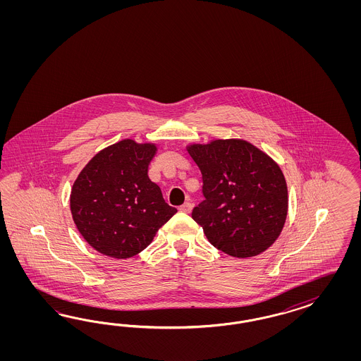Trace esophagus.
I'll use <instances>...</instances> for the list:
<instances>
[{
  "label": "esophagus",
  "mask_w": 361,
  "mask_h": 361,
  "mask_svg": "<svg viewBox=\"0 0 361 361\" xmlns=\"http://www.w3.org/2000/svg\"><path fill=\"white\" fill-rule=\"evenodd\" d=\"M190 210H192V204L189 201H186L185 204H183L180 207V212H183V213H190Z\"/></svg>",
  "instance_id": "obj_1"
}]
</instances>
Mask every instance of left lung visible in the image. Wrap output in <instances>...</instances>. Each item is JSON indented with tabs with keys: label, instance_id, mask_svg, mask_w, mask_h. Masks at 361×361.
I'll use <instances>...</instances> for the list:
<instances>
[{
	"label": "left lung",
	"instance_id": "left-lung-1",
	"mask_svg": "<svg viewBox=\"0 0 361 361\" xmlns=\"http://www.w3.org/2000/svg\"><path fill=\"white\" fill-rule=\"evenodd\" d=\"M188 152L202 175L201 201L192 219L221 252L249 258L269 249L287 216V185L281 168L245 140L193 144Z\"/></svg>",
	"mask_w": 361,
	"mask_h": 361
}]
</instances>
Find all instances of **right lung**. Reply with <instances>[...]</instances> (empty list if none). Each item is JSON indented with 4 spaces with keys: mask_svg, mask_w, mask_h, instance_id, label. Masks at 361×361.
I'll list each match as a JSON object with an SVG mask.
<instances>
[{
    "mask_svg": "<svg viewBox=\"0 0 361 361\" xmlns=\"http://www.w3.org/2000/svg\"><path fill=\"white\" fill-rule=\"evenodd\" d=\"M154 153L153 144L126 139L95 154L78 176L71 214L99 252L119 259L136 255L177 212L148 176Z\"/></svg>",
    "mask_w": 361,
    "mask_h": 361,
    "instance_id": "right-lung-1",
    "label": "right lung"
}]
</instances>
